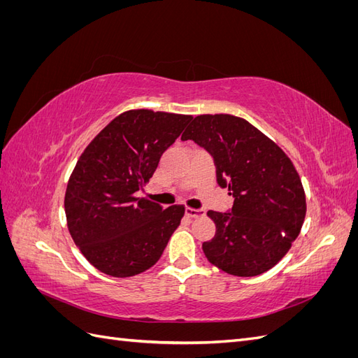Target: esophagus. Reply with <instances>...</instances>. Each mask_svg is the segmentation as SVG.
<instances>
[{"instance_id":"1","label":"esophagus","mask_w":358,"mask_h":358,"mask_svg":"<svg viewBox=\"0 0 358 358\" xmlns=\"http://www.w3.org/2000/svg\"><path fill=\"white\" fill-rule=\"evenodd\" d=\"M187 216H188V218H201V216H204V210L187 208Z\"/></svg>"}]
</instances>
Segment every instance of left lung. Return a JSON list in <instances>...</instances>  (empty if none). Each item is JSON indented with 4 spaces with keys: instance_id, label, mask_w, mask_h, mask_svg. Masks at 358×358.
Masks as SVG:
<instances>
[{
    "instance_id": "8db88e82",
    "label": "left lung",
    "mask_w": 358,
    "mask_h": 358,
    "mask_svg": "<svg viewBox=\"0 0 358 358\" xmlns=\"http://www.w3.org/2000/svg\"><path fill=\"white\" fill-rule=\"evenodd\" d=\"M215 159L216 179L234 197L231 213L209 210L215 237L203 243L209 262L233 276H257L276 266L306 216L301 179L288 155L246 119L200 115L182 134Z\"/></svg>"
}]
</instances>
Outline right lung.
Wrapping results in <instances>:
<instances>
[{"instance_id": "1", "label": "right lung", "mask_w": 358, "mask_h": 358, "mask_svg": "<svg viewBox=\"0 0 358 358\" xmlns=\"http://www.w3.org/2000/svg\"><path fill=\"white\" fill-rule=\"evenodd\" d=\"M191 115L127 110L85 148L67 183V227L74 243L100 272L129 278L161 258L180 225L185 206L167 209L137 197L164 150L180 136Z\"/></svg>"}]
</instances>
